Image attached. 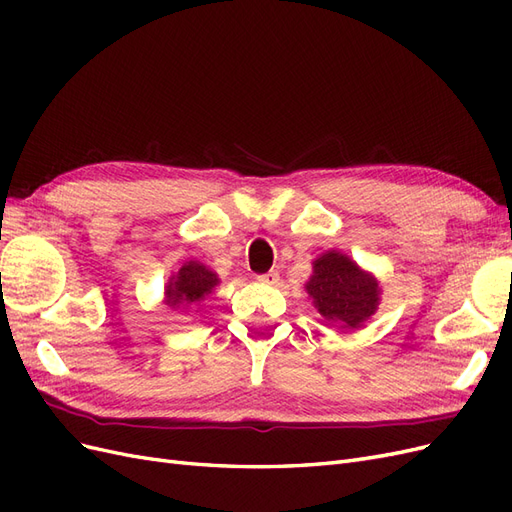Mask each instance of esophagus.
Segmentation results:
<instances>
[{
  "label": "esophagus",
  "mask_w": 512,
  "mask_h": 512,
  "mask_svg": "<svg viewBox=\"0 0 512 512\" xmlns=\"http://www.w3.org/2000/svg\"><path fill=\"white\" fill-rule=\"evenodd\" d=\"M256 280L260 282V284H267V286H273V284H277L280 282V273L277 271H269V273H262V275H258Z\"/></svg>",
  "instance_id": "1"
}]
</instances>
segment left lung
I'll return each instance as SVG.
<instances>
[{
  "mask_svg": "<svg viewBox=\"0 0 512 512\" xmlns=\"http://www.w3.org/2000/svg\"><path fill=\"white\" fill-rule=\"evenodd\" d=\"M305 290L318 312L339 329H359L380 303L376 277L335 250L314 260V275Z\"/></svg>",
  "mask_w": 512,
  "mask_h": 512,
  "instance_id": "left-lung-1",
  "label": "left lung"
}]
</instances>
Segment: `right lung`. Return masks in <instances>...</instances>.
<instances>
[{"mask_svg": "<svg viewBox=\"0 0 512 512\" xmlns=\"http://www.w3.org/2000/svg\"><path fill=\"white\" fill-rule=\"evenodd\" d=\"M220 284L218 273H213L203 262L190 260L168 280L166 286V305L175 309H190L205 301V297Z\"/></svg>", "mask_w": 512, "mask_h": 512, "instance_id": "right-lung-1", "label": "right lung"}]
</instances>
